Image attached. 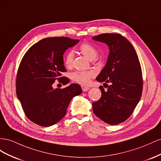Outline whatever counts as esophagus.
<instances>
[{
    "label": "esophagus",
    "mask_w": 161,
    "mask_h": 161,
    "mask_svg": "<svg viewBox=\"0 0 161 161\" xmlns=\"http://www.w3.org/2000/svg\"><path fill=\"white\" fill-rule=\"evenodd\" d=\"M81 88H82V90H83V92H86V91H88V90H90V88H88V87L84 86H81Z\"/></svg>",
    "instance_id": "1"
}]
</instances>
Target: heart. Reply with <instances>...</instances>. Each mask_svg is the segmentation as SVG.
<instances>
[{
	"label": "heart",
	"mask_w": 161,
	"mask_h": 161,
	"mask_svg": "<svg viewBox=\"0 0 161 161\" xmlns=\"http://www.w3.org/2000/svg\"><path fill=\"white\" fill-rule=\"evenodd\" d=\"M80 52L90 61H93L98 57V50L94 46L90 43L84 42L81 44L79 47ZM74 60V53L70 50L66 53L63 58L64 65L67 68H71ZM95 76L94 71H75L71 73L70 75L72 81L81 85L88 84L91 78Z\"/></svg>",
	"instance_id": "1"
}]
</instances>
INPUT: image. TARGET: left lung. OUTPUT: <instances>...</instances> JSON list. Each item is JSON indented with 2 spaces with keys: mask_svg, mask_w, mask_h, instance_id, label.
<instances>
[{
  "mask_svg": "<svg viewBox=\"0 0 161 161\" xmlns=\"http://www.w3.org/2000/svg\"><path fill=\"white\" fill-rule=\"evenodd\" d=\"M92 39L108 46L107 64L96 80L111 83L104 84L106 90L99 87L102 95L92 103L93 112L104 122L117 125L131 115L140 100L143 89L140 63L134 47L121 34H102Z\"/></svg>",
  "mask_w": 161,
  "mask_h": 161,
  "instance_id": "left-lung-1",
  "label": "left lung"
}]
</instances>
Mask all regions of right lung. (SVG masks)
Segmentation results:
<instances>
[{"instance_id": "obj_1", "label": "right lung", "mask_w": 161, "mask_h": 161, "mask_svg": "<svg viewBox=\"0 0 161 161\" xmlns=\"http://www.w3.org/2000/svg\"><path fill=\"white\" fill-rule=\"evenodd\" d=\"M79 40L53 37L41 40L22 58L16 77V93L26 117L38 125H54L65 115L71 99L82 92L81 86L72 84L53 89L58 80L63 85L69 80L61 76L66 71L63 55Z\"/></svg>"}]
</instances>
